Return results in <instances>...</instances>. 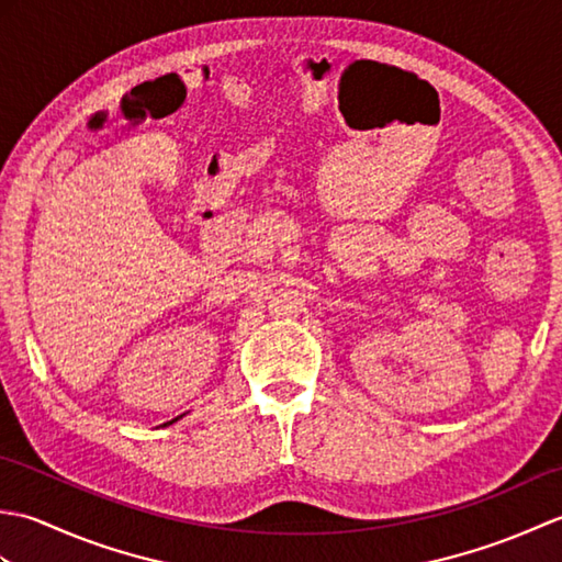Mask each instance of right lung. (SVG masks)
Instances as JSON below:
<instances>
[{"instance_id": "obj_1", "label": "right lung", "mask_w": 562, "mask_h": 562, "mask_svg": "<svg viewBox=\"0 0 562 562\" xmlns=\"http://www.w3.org/2000/svg\"><path fill=\"white\" fill-rule=\"evenodd\" d=\"M181 417H183V415H181ZM181 417H173V420H171V423H164V425H173L176 420H181Z\"/></svg>"}]
</instances>
